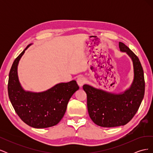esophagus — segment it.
<instances>
[{
  "label": "esophagus",
  "instance_id": "esophagus-1",
  "mask_svg": "<svg viewBox=\"0 0 153 153\" xmlns=\"http://www.w3.org/2000/svg\"><path fill=\"white\" fill-rule=\"evenodd\" d=\"M76 82H77V84H78V85H79L80 87H82L83 85H84L85 83L86 80L84 78H83V77H78L77 78Z\"/></svg>",
  "mask_w": 153,
  "mask_h": 153
}]
</instances>
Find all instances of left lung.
Listing matches in <instances>:
<instances>
[{"instance_id": "left-lung-1", "label": "left lung", "mask_w": 153, "mask_h": 153, "mask_svg": "<svg viewBox=\"0 0 153 153\" xmlns=\"http://www.w3.org/2000/svg\"><path fill=\"white\" fill-rule=\"evenodd\" d=\"M120 51L126 52L133 66V80L128 89L116 94L85 84L89 117L101 127L124 126L131 120L138 111L145 92L143 71L138 57L123 43L119 42Z\"/></svg>"}]
</instances>
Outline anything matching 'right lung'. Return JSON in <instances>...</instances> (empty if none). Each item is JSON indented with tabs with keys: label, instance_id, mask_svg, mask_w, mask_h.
Segmentation results:
<instances>
[{
	"label": "right lung",
	"instance_id": "obj_1",
	"mask_svg": "<svg viewBox=\"0 0 153 153\" xmlns=\"http://www.w3.org/2000/svg\"><path fill=\"white\" fill-rule=\"evenodd\" d=\"M29 45L13 62L9 75L8 96L16 113L27 125L45 128L57 124L66 112L68 101L79 87L75 80L59 83L39 92L25 91L18 76V63Z\"/></svg>",
	"mask_w": 153,
	"mask_h": 153
}]
</instances>
